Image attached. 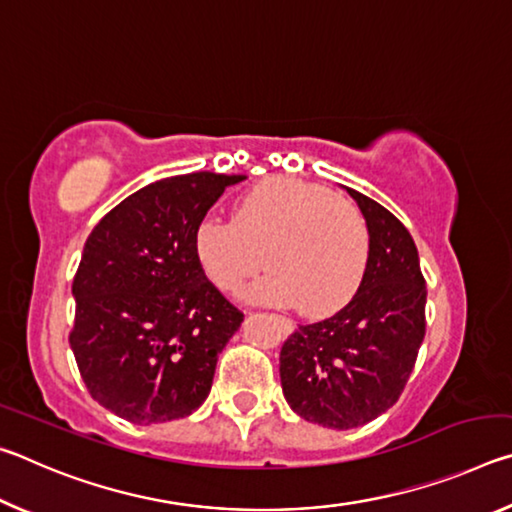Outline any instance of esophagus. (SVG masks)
I'll return each mask as SVG.
<instances>
[{
	"label": "esophagus",
	"mask_w": 512,
	"mask_h": 512,
	"mask_svg": "<svg viewBox=\"0 0 512 512\" xmlns=\"http://www.w3.org/2000/svg\"><path fill=\"white\" fill-rule=\"evenodd\" d=\"M273 318L277 320V323H280V329H282V332H284V334H291V332H293V329H296V325H293L289 318H284V316H273Z\"/></svg>",
	"instance_id": "esophagus-1"
}]
</instances>
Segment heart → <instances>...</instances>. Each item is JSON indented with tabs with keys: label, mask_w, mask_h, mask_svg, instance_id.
I'll use <instances>...</instances> for the list:
<instances>
[{
	"label": "heart",
	"mask_w": 512,
	"mask_h": 512,
	"mask_svg": "<svg viewBox=\"0 0 512 512\" xmlns=\"http://www.w3.org/2000/svg\"><path fill=\"white\" fill-rule=\"evenodd\" d=\"M194 255L225 293H239L259 268L271 266L250 298L325 318L357 296L370 235L348 198L309 180L271 176L237 198L232 221L203 216L196 223Z\"/></svg>",
	"instance_id": "1"
}]
</instances>
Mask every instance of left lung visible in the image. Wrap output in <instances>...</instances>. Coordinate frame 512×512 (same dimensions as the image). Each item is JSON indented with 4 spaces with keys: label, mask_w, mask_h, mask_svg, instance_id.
I'll use <instances>...</instances> for the list:
<instances>
[{
    "label": "left lung",
    "mask_w": 512,
    "mask_h": 512,
    "mask_svg": "<svg viewBox=\"0 0 512 512\" xmlns=\"http://www.w3.org/2000/svg\"><path fill=\"white\" fill-rule=\"evenodd\" d=\"M366 219L370 255L348 305L300 325L280 352L282 393L300 418L329 429L361 427L400 400L424 339L427 287L404 223L348 187Z\"/></svg>",
    "instance_id": "obj_1"
}]
</instances>
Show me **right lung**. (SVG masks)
Masks as SVG:
<instances>
[{"label": "right lung", "mask_w": 512, "mask_h": 512, "mask_svg": "<svg viewBox=\"0 0 512 512\" xmlns=\"http://www.w3.org/2000/svg\"><path fill=\"white\" fill-rule=\"evenodd\" d=\"M244 178L158 180L112 207L85 241L69 345L90 395L119 418L180 420L210 395L244 314L198 266L194 228Z\"/></svg>", "instance_id": "right-lung-1"}]
</instances>
